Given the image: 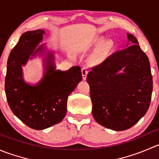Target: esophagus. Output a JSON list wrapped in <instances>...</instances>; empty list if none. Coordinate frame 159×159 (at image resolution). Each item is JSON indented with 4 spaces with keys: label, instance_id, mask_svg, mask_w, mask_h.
Wrapping results in <instances>:
<instances>
[{
    "label": "esophagus",
    "instance_id": "obj_1",
    "mask_svg": "<svg viewBox=\"0 0 159 159\" xmlns=\"http://www.w3.org/2000/svg\"><path fill=\"white\" fill-rule=\"evenodd\" d=\"M81 72H82V76H83V79L85 80L86 78H87V75L89 73V70L87 69L86 68H83L81 69Z\"/></svg>",
    "mask_w": 159,
    "mask_h": 159
}]
</instances>
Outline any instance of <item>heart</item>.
Instances as JSON below:
<instances>
[{"label":"heart","instance_id":"obj_1","mask_svg":"<svg viewBox=\"0 0 159 159\" xmlns=\"http://www.w3.org/2000/svg\"><path fill=\"white\" fill-rule=\"evenodd\" d=\"M102 40H99L98 42H102ZM111 48V44H108V45H107L106 47H105V50H108V49H110Z\"/></svg>","mask_w":159,"mask_h":159}]
</instances>
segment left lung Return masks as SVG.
I'll return each mask as SVG.
<instances>
[{
    "instance_id": "obj_1",
    "label": "left lung",
    "mask_w": 159,
    "mask_h": 159,
    "mask_svg": "<svg viewBox=\"0 0 159 159\" xmlns=\"http://www.w3.org/2000/svg\"><path fill=\"white\" fill-rule=\"evenodd\" d=\"M127 37L131 46L113 53L87 76L93 117L114 131L132 127L146 114L153 88L148 57L134 35Z\"/></svg>"
}]
</instances>
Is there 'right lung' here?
<instances>
[{"instance_id": "right-lung-1", "label": "right lung", "mask_w": 159, "mask_h": 159, "mask_svg": "<svg viewBox=\"0 0 159 159\" xmlns=\"http://www.w3.org/2000/svg\"><path fill=\"white\" fill-rule=\"evenodd\" d=\"M44 30L27 31L11 51L7 60L5 93L9 107L27 126L35 130L48 129L61 122L67 112V100L82 80L81 68L56 70L54 57L49 51L44 57V77L35 85L23 78L22 66L38 54H43L44 44L36 49L43 40Z\"/></svg>"}]
</instances>
